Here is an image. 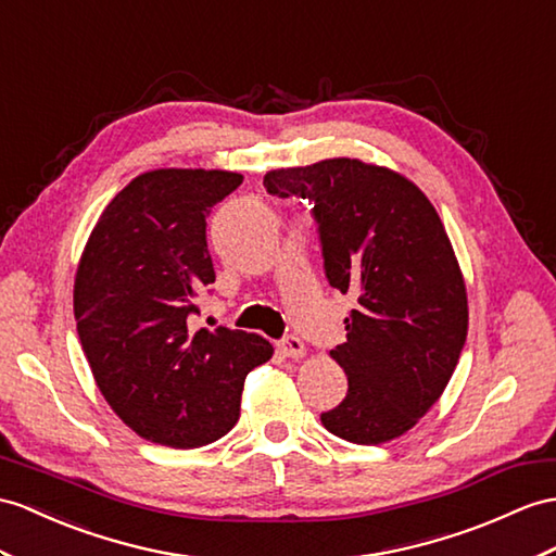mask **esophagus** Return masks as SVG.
<instances>
[{
  "label": "esophagus",
  "instance_id": "34e87169",
  "mask_svg": "<svg viewBox=\"0 0 556 556\" xmlns=\"http://www.w3.org/2000/svg\"><path fill=\"white\" fill-rule=\"evenodd\" d=\"M278 349H280V354L288 356V358H302L306 354L304 342L300 340V337H294V334L286 337V340L278 344Z\"/></svg>",
  "mask_w": 556,
  "mask_h": 556
}]
</instances>
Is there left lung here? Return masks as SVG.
I'll return each mask as SVG.
<instances>
[{
	"label": "left lung",
	"mask_w": 556,
	"mask_h": 556,
	"mask_svg": "<svg viewBox=\"0 0 556 556\" xmlns=\"http://www.w3.org/2000/svg\"><path fill=\"white\" fill-rule=\"evenodd\" d=\"M264 186L314 202L325 276L358 300L330 351L349 391L323 427L361 445L399 439L441 399L467 340L465 278L434 205L403 174L356 157L270 169Z\"/></svg>",
	"instance_id": "left-lung-1"
}]
</instances>
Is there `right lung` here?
<instances>
[{
    "label": "right lung",
    "mask_w": 556,
    "mask_h": 556,
    "mask_svg": "<svg viewBox=\"0 0 556 556\" xmlns=\"http://www.w3.org/2000/svg\"><path fill=\"white\" fill-rule=\"evenodd\" d=\"M242 184L224 169H153L108 202L77 266V334L97 387L146 441L198 448L233 429L245 377L274 356L264 337L191 332L214 282L207 214Z\"/></svg>",
    "instance_id": "add662e5"
}]
</instances>
